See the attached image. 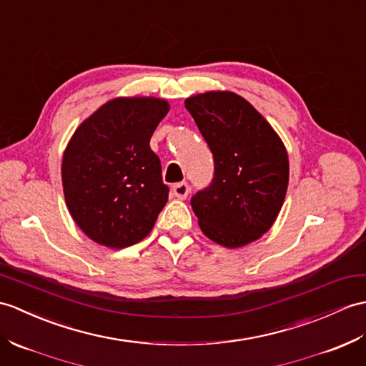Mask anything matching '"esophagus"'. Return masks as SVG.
Returning <instances> with one entry per match:
<instances>
[{"label":"esophagus","instance_id":"34e87169","mask_svg":"<svg viewBox=\"0 0 366 366\" xmlns=\"http://www.w3.org/2000/svg\"><path fill=\"white\" fill-rule=\"evenodd\" d=\"M172 192H173V194H174L176 198L185 199V198H187V194H189V192H190V187H189V184H187L185 181H182V182H177V184H174V185H173V189H172Z\"/></svg>","mask_w":366,"mask_h":366}]
</instances>
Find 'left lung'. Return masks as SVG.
Listing matches in <instances>:
<instances>
[{
  "mask_svg": "<svg viewBox=\"0 0 366 366\" xmlns=\"http://www.w3.org/2000/svg\"><path fill=\"white\" fill-rule=\"evenodd\" d=\"M214 154L215 172L192 197L201 231L210 240L240 248L273 226L288 187V156L269 123L232 92H207L185 99Z\"/></svg>",
  "mask_w": 366,
  "mask_h": 366,
  "instance_id": "obj_1",
  "label": "left lung"
}]
</instances>
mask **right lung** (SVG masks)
<instances>
[{"label":"right lung","mask_w":366,"mask_h":366,"mask_svg":"<svg viewBox=\"0 0 366 366\" xmlns=\"http://www.w3.org/2000/svg\"><path fill=\"white\" fill-rule=\"evenodd\" d=\"M168 110L165 99L115 98L68 142L62 159L65 202L93 242L122 249L154 227L169 189L149 140Z\"/></svg>","instance_id":"right-lung-1"}]
</instances>
